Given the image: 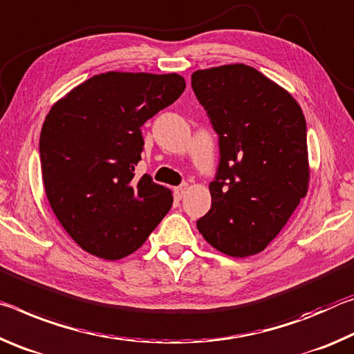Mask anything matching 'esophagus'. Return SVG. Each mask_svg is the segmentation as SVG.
<instances>
[{
	"label": "esophagus",
	"instance_id": "34e87169",
	"mask_svg": "<svg viewBox=\"0 0 354 354\" xmlns=\"http://www.w3.org/2000/svg\"><path fill=\"white\" fill-rule=\"evenodd\" d=\"M185 191H187V185H182V187L174 188V194H176L177 199H182L185 196Z\"/></svg>",
	"mask_w": 354,
	"mask_h": 354
}]
</instances>
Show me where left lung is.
Here are the masks:
<instances>
[{
	"label": "left lung",
	"mask_w": 354,
	"mask_h": 354,
	"mask_svg": "<svg viewBox=\"0 0 354 354\" xmlns=\"http://www.w3.org/2000/svg\"><path fill=\"white\" fill-rule=\"evenodd\" d=\"M191 86L219 136L212 208L198 221L210 245L230 257L270 245L309 188L303 109L290 92L245 64L191 75Z\"/></svg>",
	"instance_id": "8db88e82"
}]
</instances>
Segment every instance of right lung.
<instances>
[{"instance_id": "add662e5", "label": "right lung", "mask_w": 354, "mask_h": 354, "mask_svg": "<svg viewBox=\"0 0 354 354\" xmlns=\"http://www.w3.org/2000/svg\"><path fill=\"white\" fill-rule=\"evenodd\" d=\"M177 73L106 72L59 98L40 131L42 180L51 210L92 256L119 260L144 245L172 207V191L135 178L141 127L185 91Z\"/></svg>"}]
</instances>
